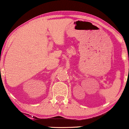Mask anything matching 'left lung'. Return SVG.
<instances>
[{"label": "left lung", "mask_w": 129, "mask_h": 129, "mask_svg": "<svg viewBox=\"0 0 129 129\" xmlns=\"http://www.w3.org/2000/svg\"><path fill=\"white\" fill-rule=\"evenodd\" d=\"M128 60H129V56H128ZM128 72H129V69H128Z\"/></svg>", "instance_id": "1"}]
</instances>
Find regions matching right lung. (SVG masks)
Returning <instances> with one entry per match:
<instances>
[{"label": "right lung", "mask_w": 129, "mask_h": 129, "mask_svg": "<svg viewBox=\"0 0 129 129\" xmlns=\"http://www.w3.org/2000/svg\"><path fill=\"white\" fill-rule=\"evenodd\" d=\"M0 73H1V69H0Z\"/></svg>", "instance_id": "obj_1"}]
</instances>
